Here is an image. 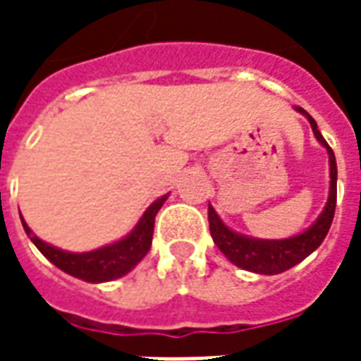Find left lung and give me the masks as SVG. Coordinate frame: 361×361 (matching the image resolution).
<instances>
[{
	"label": "left lung",
	"instance_id": "8db88e82",
	"mask_svg": "<svg viewBox=\"0 0 361 361\" xmlns=\"http://www.w3.org/2000/svg\"><path fill=\"white\" fill-rule=\"evenodd\" d=\"M295 111L307 118L313 135L329 152V170H331V188H329V199L323 212L319 219L311 224L302 234L292 235L286 240H259V238H250V235L238 234L220 220L216 211L209 204V228L214 243L219 250L226 255L235 267L245 269L257 274H280V272L292 269L300 261L311 255L323 243L325 235L329 234V228L333 224L334 209H336V158H334L333 149L326 145L323 135L317 129L315 119L311 118L307 111L295 106Z\"/></svg>",
	"mask_w": 361,
	"mask_h": 361
}]
</instances>
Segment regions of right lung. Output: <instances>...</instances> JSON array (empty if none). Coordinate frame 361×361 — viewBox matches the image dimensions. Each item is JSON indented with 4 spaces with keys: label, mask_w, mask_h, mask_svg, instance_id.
Segmentation results:
<instances>
[{
    "label": "right lung",
    "mask_w": 361,
    "mask_h": 361,
    "mask_svg": "<svg viewBox=\"0 0 361 361\" xmlns=\"http://www.w3.org/2000/svg\"><path fill=\"white\" fill-rule=\"evenodd\" d=\"M166 199H168V195H162L150 204L126 238H121V240L114 243H108L104 247H98V250L85 251V253L63 251L59 247H54L50 243L42 242L38 235L32 234V230L27 226V222L23 219L20 220H23V228L30 238V242L35 243L38 251L50 263H54L58 269L71 274L75 279L98 284V282H108V280L126 276L127 272L133 271L135 267L141 263L142 257L149 253L150 243H152L154 216L160 211V207L164 204Z\"/></svg>",
    "instance_id": "obj_1"
}]
</instances>
